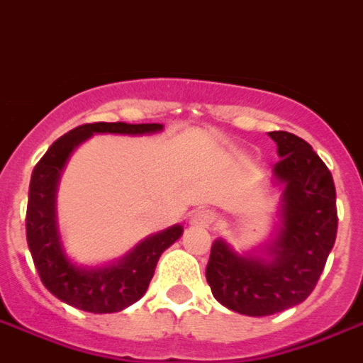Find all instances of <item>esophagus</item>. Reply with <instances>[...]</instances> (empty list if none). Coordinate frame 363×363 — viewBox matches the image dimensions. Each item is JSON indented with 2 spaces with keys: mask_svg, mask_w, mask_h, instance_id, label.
Instances as JSON below:
<instances>
[{
  "mask_svg": "<svg viewBox=\"0 0 363 363\" xmlns=\"http://www.w3.org/2000/svg\"><path fill=\"white\" fill-rule=\"evenodd\" d=\"M216 223V216L209 209H198L190 216V225L198 227V229H209Z\"/></svg>",
  "mask_w": 363,
  "mask_h": 363,
  "instance_id": "1",
  "label": "esophagus"
}]
</instances>
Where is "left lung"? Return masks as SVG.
<instances>
[{"instance_id":"obj_1","label":"left lung","mask_w":363,"mask_h":363,"mask_svg":"<svg viewBox=\"0 0 363 363\" xmlns=\"http://www.w3.org/2000/svg\"><path fill=\"white\" fill-rule=\"evenodd\" d=\"M281 160L273 182L281 186L279 223L264 248L238 254L227 240L211 244L206 279L225 308L262 318L310 296L337 238V192L331 171L296 134L269 133Z\"/></svg>"}]
</instances>
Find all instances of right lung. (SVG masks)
<instances>
[{"label":"right lung","mask_w":363,"mask_h":363,"mask_svg":"<svg viewBox=\"0 0 363 363\" xmlns=\"http://www.w3.org/2000/svg\"><path fill=\"white\" fill-rule=\"evenodd\" d=\"M163 130L160 123H92L63 134L53 142L32 171L26 208V240L42 283L61 302L92 311L113 313L140 300L154 277L157 259L179 240L181 225L147 236L128 254L106 265H77L67 256L57 225V186L71 154L94 134H155Z\"/></svg>","instance_id":"right-lung-1"}]
</instances>
